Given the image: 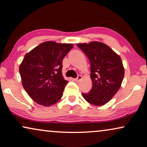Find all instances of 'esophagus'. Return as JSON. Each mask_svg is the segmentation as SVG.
Here are the masks:
<instances>
[{
  "label": "esophagus",
  "mask_w": 147,
  "mask_h": 147,
  "mask_svg": "<svg viewBox=\"0 0 147 147\" xmlns=\"http://www.w3.org/2000/svg\"><path fill=\"white\" fill-rule=\"evenodd\" d=\"M82 79V76H80V75H79L78 76V78H76L75 79V81L76 82H79L80 80H81Z\"/></svg>",
  "instance_id": "obj_1"
}]
</instances>
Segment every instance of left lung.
<instances>
[{"label": "left lung", "mask_w": 147, "mask_h": 147, "mask_svg": "<svg viewBox=\"0 0 147 147\" xmlns=\"http://www.w3.org/2000/svg\"><path fill=\"white\" fill-rule=\"evenodd\" d=\"M90 62L92 88L82 96L88 103L97 106L108 103L117 93L124 76L121 57L102 42L78 43Z\"/></svg>", "instance_id": "left-lung-1"}]
</instances>
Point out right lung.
Masks as SVG:
<instances>
[{
    "mask_svg": "<svg viewBox=\"0 0 147 147\" xmlns=\"http://www.w3.org/2000/svg\"><path fill=\"white\" fill-rule=\"evenodd\" d=\"M73 47L45 41L25 55L19 66L22 85L36 103L51 106L62 97L68 82L62 76V61Z\"/></svg>",
    "mask_w": 147,
    "mask_h": 147,
    "instance_id": "obj_1",
    "label": "right lung"
}]
</instances>
